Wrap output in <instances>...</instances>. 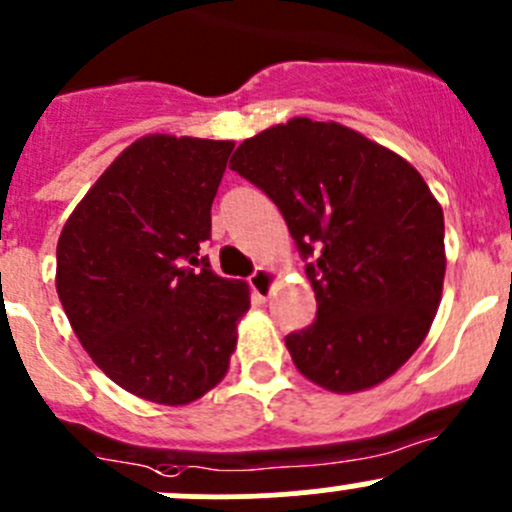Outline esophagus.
<instances>
[{"label": "esophagus", "instance_id": "obj_1", "mask_svg": "<svg viewBox=\"0 0 512 512\" xmlns=\"http://www.w3.org/2000/svg\"><path fill=\"white\" fill-rule=\"evenodd\" d=\"M276 281H278V273L273 271V268H268V266H261L254 273V276L249 278L251 288H254L256 296H261V298L271 296V291H273V286H276Z\"/></svg>", "mask_w": 512, "mask_h": 512}]
</instances>
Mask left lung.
I'll return each instance as SVG.
<instances>
[{"mask_svg": "<svg viewBox=\"0 0 512 512\" xmlns=\"http://www.w3.org/2000/svg\"><path fill=\"white\" fill-rule=\"evenodd\" d=\"M231 169L286 219L316 293L288 333L298 371L333 393L388 381L426 341L445 278L443 209L403 156L338 124L293 116L251 136Z\"/></svg>", "mask_w": 512, "mask_h": 512, "instance_id": "1", "label": "left lung"}]
</instances>
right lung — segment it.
I'll list each match as a JSON object with an SVG mask.
<instances>
[{
    "instance_id": "right-lung-1",
    "label": "right lung",
    "mask_w": 512,
    "mask_h": 512,
    "mask_svg": "<svg viewBox=\"0 0 512 512\" xmlns=\"http://www.w3.org/2000/svg\"><path fill=\"white\" fill-rule=\"evenodd\" d=\"M234 141L149 134L64 224L57 293L91 361L124 391L186 406L219 386L251 296L199 256Z\"/></svg>"
}]
</instances>
